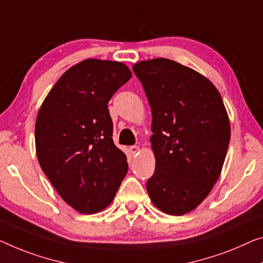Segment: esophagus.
<instances>
[{
	"instance_id": "esophagus-1",
	"label": "esophagus",
	"mask_w": 263,
	"mask_h": 263,
	"mask_svg": "<svg viewBox=\"0 0 263 263\" xmlns=\"http://www.w3.org/2000/svg\"><path fill=\"white\" fill-rule=\"evenodd\" d=\"M130 153H132L133 155L139 154V153H140V147H139V145H132V147H130Z\"/></svg>"
}]
</instances>
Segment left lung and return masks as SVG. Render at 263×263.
Listing matches in <instances>:
<instances>
[{"label": "left lung", "mask_w": 263, "mask_h": 263, "mask_svg": "<svg viewBox=\"0 0 263 263\" xmlns=\"http://www.w3.org/2000/svg\"><path fill=\"white\" fill-rule=\"evenodd\" d=\"M152 109L155 172L147 192L169 215L195 209L219 179L230 123L219 90L203 75L168 59L133 67Z\"/></svg>", "instance_id": "1"}]
</instances>
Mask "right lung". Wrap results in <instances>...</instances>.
Wrapping results in <instances>:
<instances>
[{
  "label": "right lung",
  "mask_w": 263,
  "mask_h": 263,
  "mask_svg": "<svg viewBox=\"0 0 263 263\" xmlns=\"http://www.w3.org/2000/svg\"><path fill=\"white\" fill-rule=\"evenodd\" d=\"M130 78L122 62L84 60L59 79L39 110L40 165L60 196L82 214L108 207L128 172L127 156L112 141L108 102Z\"/></svg>",
  "instance_id": "obj_1"
}]
</instances>
